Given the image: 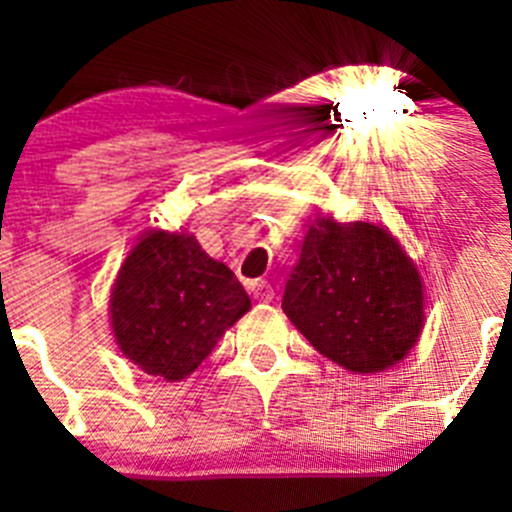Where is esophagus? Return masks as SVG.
Returning a JSON list of instances; mask_svg holds the SVG:
<instances>
[{"mask_svg":"<svg viewBox=\"0 0 512 512\" xmlns=\"http://www.w3.org/2000/svg\"><path fill=\"white\" fill-rule=\"evenodd\" d=\"M250 292L255 294V299H260V302H272V299H275V289H272L270 282L265 280L250 282Z\"/></svg>","mask_w":512,"mask_h":512,"instance_id":"34e87169","label":"esophagus"}]
</instances>
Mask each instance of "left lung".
<instances>
[{
  "instance_id": "left-lung-1",
  "label": "left lung",
  "mask_w": 512,
  "mask_h": 512,
  "mask_svg": "<svg viewBox=\"0 0 512 512\" xmlns=\"http://www.w3.org/2000/svg\"><path fill=\"white\" fill-rule=\"evenodd\" d=\"M282 309L319 354L374 374L399 364L416 344L421 277L384 227L322 218L304 237Z\"/></svg>"
}]
</instances>
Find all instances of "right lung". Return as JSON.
<instances>
[{
	"label": "right lung",
	"instance_id": "right-lung-1",
	"mask_svg": "<svg viewBox=\"0 0 512 512\" xmlns=\"http://www.w3.org/2000/svg\"><path fill=\"white\" fill-rule=\"evenodd\" d=\"M247 309L250 297L230 267L205 255L193 235L170 232L141 237L111 292L121 352L168 381L198 369Z\"/></svg>",
	"mask_w": 512,
	"mask_h": 512
}]
</instances>
